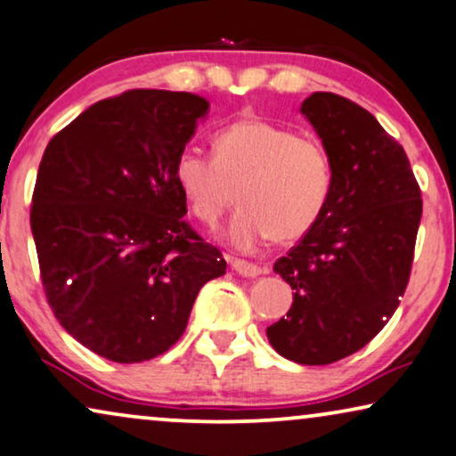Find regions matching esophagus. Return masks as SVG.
I'll list each match as a JSON object with an SVG mask.
<instances>
[{
  "label": "esophagus",
  "instance_id": "esophagus-1",
  "mask_svg": "<svg viewBox=\"0 0 456 456\" xmlns=\"http://www.w3.org/2000/svg\"><path fill=\"white\" fill-rule=\"evenodd\" d=\"M229 265H232V269L235 273H240V275H244V277H256V275H260V273H263V269H260L258 265L248 263V260L229 258Z\"/></svg>",
  "mask_w": 456,
  "mask_h": 456
}]
</instances>
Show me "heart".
Listing matches in <instances>:
<instances>
[{
  "mask_svg": "<svg viewBox=\"0 0 456 456\" xmlns=\"http://www.w3.org/2000/svg\"><path fill=\"white\" fill-rule=\"evenodd\" d=\"M212 150L215 156L181 151L175 181L206 224L221 221L238 190L241 208L227 233L235 248L294 241L317 223L331 191V165L319 142L263 118H240L216 133Z\"/></svg>",
  "mask_w": 456,
  "mask_h": 456,
  "instance_id": "b5f03b06",
  "label": "heart"
}]
</instances>
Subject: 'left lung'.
I'll return each instance as SVG.
<instances>
[{"label":"left lung","mask_w":456,"mask_h":456,"mask_svg":"<svg viewBox=\"0 0 456 456\" xmlns=\"http://www.w3.org/2000/svg\"><path fill=\"white\" fill-rule=\"evenodd\" d=\"M300 112L323 142L331 191L317 223L273 266L294 302L266 338L285 359L330 365L371 342L398 308L423 202L403 145L371 112L327 91Z\"/></svg>","instance_id":"8db88e82"}]
</instances>
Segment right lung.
Listing matches in <instances>:
<instances>
[{
    "label": "right lung",
    "instance_id": "1",
    "mask_svg": "<svg viewBox=\"0 0 456 456\" xmlns=\"http://www.w3.org/2000/svg\"><path fill=\"white\" fill-rule=\"evenodd\" d=\"M208 106L187 91H125L78 114L41 158L30 229L47 302L77 342L108 361L167 352L202 285L227 269L183 221L175 181Z\"/></svg>",
    "mask_w": 456,
    "mask_h": 456
}]
</instances>
